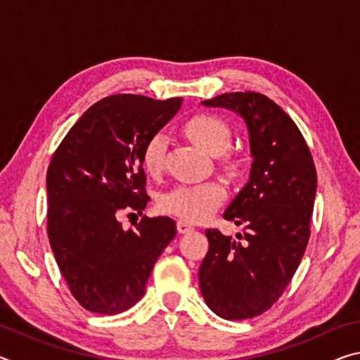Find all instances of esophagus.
Returning <instances> with one entry per match:
<instances>
[{
	"label": "esophagus",
	"instance_id": "obj_1",
	"mask_svg": "<svg viewBox=\"0 0 360 360\" xmlns=\"http://www.w3.org/2000/svg\"><path fill=\"white\" fill-rule=\"evenodd\" d=\"M176 227H178L179 233H188V231L193 230V225L187 224L186 221H178V224H176Z\"/></svg>",
	"mask_w": 360,
	"mask_h": 360
}]
</instances>
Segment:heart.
Listing matches in <instances>:
<instances>
[{"label":"heart","instance_id":"1","mask_svg":"<svg viewBox=\"0 0 360 360\" xmlns=\"http://www.w3.org/2000/svg\"><path fill=\"white\" fill-rule=\"evenodd\" d=\"M186 135L200 148L212 155L221 154V165L225 172L236 174L241 162L233 154L224 152L230 146L231 131L227 122L212 114H197L184 124ZM167 138L163 133H154L143 146L141 163L149 176H158L165 165ZM225 198V188L216 181L202 184H181L158 198V210L163 214L179 217L181 221L198 222L214 211Z\"/></svg>","mask_w":360,"mask_h":360}]
</instances>
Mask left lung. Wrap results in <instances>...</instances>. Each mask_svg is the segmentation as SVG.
Masks as SVG:
<instances>
[{
	"instance_id": "left-lung-1",
	"label": "left lung",
	"mask_w": 360,
	"mask_h": 360,
	"mask_svg": "<svg viewBox=\"0 0 360 360\" xmlns=\"http://www.w3.org/2000/svg\"><path fill=\"white\" fill-rule=\"evenodd\" d=\"M202 103L245 119L254 160L248 184L224 212L245 233L233 240L206 230L210 249L198 271L200 290L221 318L251 319L278 302L300 265L318 176L295 122L268 96L233 92Z\"/></svg>"
}]
</instances>
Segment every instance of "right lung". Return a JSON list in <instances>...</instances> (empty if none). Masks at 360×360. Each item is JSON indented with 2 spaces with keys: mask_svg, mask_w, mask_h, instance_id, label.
Returning a JSON list of instances; mask_svg holds the SVG:
<instances>
[{
  "mask_svg": "<svg viewBox=\"0 0 360 360\" xmlns=\"http://www.w3.org/2000/svg\"><path fill=\"white\" fill-rule=\"evenodd\" d=\"M165 101L119 94L82 114L47 169V235L66 284L81 307L117 314L144 295L152 268L176 236L169 217L144 216L124 230L122 212L149 202L143 146L179 111Z\"/></svg>",
  "mask_w": 360,
  "mask_h": 360,
  "instance_id": "obj_1",
  "label": "right lung"
}]
</instances>
